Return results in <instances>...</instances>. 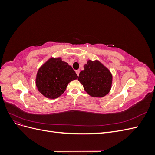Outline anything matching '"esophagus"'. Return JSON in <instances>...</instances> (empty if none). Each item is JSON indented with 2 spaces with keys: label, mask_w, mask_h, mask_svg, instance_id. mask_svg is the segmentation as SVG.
<instances>
[{
  "label": "esophagus",
  "mask_w": 155,
  "mask_h": 155,
  "mask_svg": "<svg viewBox=\"0 0 155 155\" xmlns=\"http://www.w3.org/2000/svg\"><path fill=\"white\" fill-rule=\"evenodd\" d=\"M76 72L78 76H79V72H80V71H79V70H76Z\"/></svg>",
  "instance_id": "obj_1"
}]
</instances>
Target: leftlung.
<instances>
[{
  "label": "left lung",
  "instance_id": "1",
  "mask_svg": "<svg viewBox=\"0 0 155 155\" xmlns=\"http://www.w3.org/2000/svg\"><path fill=\"white\" fill-rule=\"evenodd\" d=\"M84 68L79 73L78 80L89 95L101 97L109 92L112 78L109 70L97 61L91 60Z\"/></svg>",
  "mask_w": 155,
  "mask_h": 155
}]
</instances>
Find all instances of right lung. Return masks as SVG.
<instances>
[{
	"label": "right lung",
	"mask_w": 155,
	"mask_h": 155,
	"mask_svg": "<svg viewBox=\"0 0 155 155\" xmlns=\"http://www.w3.org/2000/svg\"><path fill=\"white\" fill-rule=\"evenodd\" d=\"M77 79V74L71 66L61 58H52L39 68L36 85L42 94L53 99L61 95L68 83Z\"/></svg>",
	"instance_id": "1"
}]
</instances>
